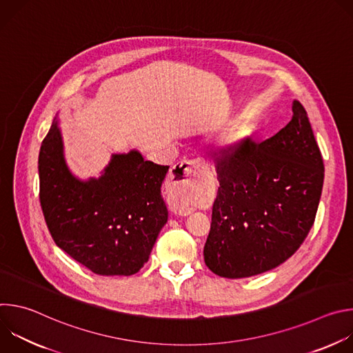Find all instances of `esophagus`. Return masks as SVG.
<instances>
[{"instance_id": "obj_1", "label": "esophagus", "mask_w": 353, "mask_h": 353, "mask_svg": "<svg viewBox=\"0 0 353 353\" xmlns=\"http://www.w3.org/2000/svg\"><path fill=\"white\" fill-rule=\"evenodd\" d=\"M199 161H183L169 174V205L174 214L188 215L194 210V174Z\"/></svg>"}]
</instances>
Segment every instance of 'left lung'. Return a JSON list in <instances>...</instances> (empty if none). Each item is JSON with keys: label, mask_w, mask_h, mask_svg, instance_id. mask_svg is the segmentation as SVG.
I'll return each mask as SVG.
<instances>
[{"label": "left lung", "mask_w": 353, "mask_h": 353, "mask_svg": "<svg viewBox=\"0 0 353 353\" xmlns=\"http://www.w3.org/2000/svg\"><path fill=\"white\" fill-rule=\"evenodd\" d=\"M292 112L274 137L260 143L243 138L215 159L219 188L204 260L219 276L247 278L278 267L314 223L323 157L305 108L294 100Z\"/></svg>", "instance_id": "1"}]
</instances>
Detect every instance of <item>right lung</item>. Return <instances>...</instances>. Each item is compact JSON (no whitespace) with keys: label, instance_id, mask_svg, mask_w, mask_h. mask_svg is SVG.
Segmentation results:
<instances>
[{"label":"right lung","instance_id":"1","mask_svg":"<svg viewBox=\"0 0 353 353\" xmlns=\"http://www.w3.org/2000/svg\"><path fill=\"white\" fill-rule=\"evenodd\" d=\"M168 170L131 150L113 155L102 177L79 181L65 165L54 121L39 154L40 205L54 243L97 275L138 272L168 222L161 195Z\"/></svg>","mask_w":353,"mask_h":353}]
</instances>
